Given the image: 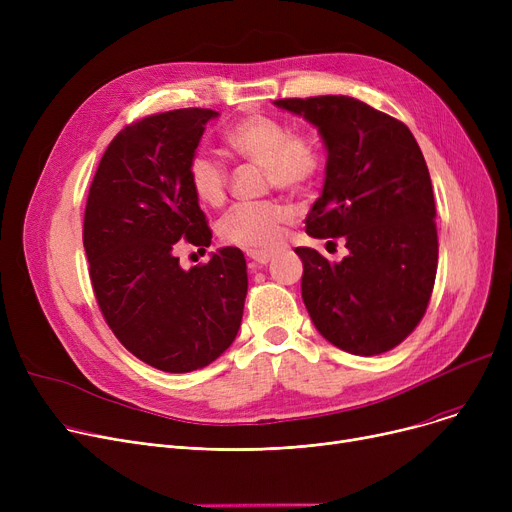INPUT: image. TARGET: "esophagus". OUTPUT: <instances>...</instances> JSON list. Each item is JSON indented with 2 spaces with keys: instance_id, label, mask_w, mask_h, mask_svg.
I'll return each instance as SVG.
<instances>
[{
  "instance_id": "obj_1",
  "label": "esophagus",
  "mask_w": 512,
  "mask_h": 512,
  "mask_svg": "<svg viewBox=\"0 0 512 512\" xmlns=\"http://www.w3.org/2000/svg\"><path fill=\"white\" fill-rule=\"evenodd\" d=\"M247 255H249V259H251L255 265H267V263H270V261L274 259L272 253H261V251H249Z\"/></svg>"
}]
</instances>
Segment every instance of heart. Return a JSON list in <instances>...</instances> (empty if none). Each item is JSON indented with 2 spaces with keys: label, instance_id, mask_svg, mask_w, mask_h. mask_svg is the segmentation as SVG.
<instances>
[{
  "label": "heart",
  "instance_id": "obj_1",
  "mask_svg": "<svg viewBox=\"0 0 512 512\" xmlns=\"http://www.w3.org/2000/svg\"><path fill=\"white\" fill-rule=\"evenodd\" d=\"M224 145L261 166L265 182L280 191L299 193L311 182L317 157L313 147L267 116H247L230 124L222 134ZM186 178L193 195L209 207H220L228 193V172L218 159L195 153L188 161ZM290 220V209L278 201L240 203L220 220V236L230 245L267 251L276 247Z\"/></svg>",
  "mask_w": 512,
  "mask_h": 512
}]
</instances>
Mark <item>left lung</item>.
<instances>
[{
    "instance_id": "1",
    "label": "left lung",
    "mask_w": 512,
    "mask_h": 512,
    "mask_svg": "<svg viewBox=\"0 0 512 512\" xmlns=\"http://www.w3.org/2000/svg\"><path fill=\"white\" fill-rule=\"evenodd\" d=\"M326 145V180L307 213L313 238L344 236L330 263L297 247L303 303L317 332L359 357L390 351L421 321L438 270L432 178L411 130L346 95L278 99Z\"/></svg>"
}]
</instances>
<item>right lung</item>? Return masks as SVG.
Returning a JSON list of instances; mask_svg holds the SVG:
<instances>
[{"label": "right lung", "instance_id": "obj_1", "mask_svg": "<svg viewBox=\"0 0 512 512\" xmlns=\"http://www.w3.org/2000/svg\"><path fill=\"white\" fill-rule=\"evenodd\" d=\"M201 107L143 118L120 130L95 172L83 245L99 309L147 365L195 371L234 342L249 288L240 249L222 247L182 270L178 240L203 249L211 230L186 178L205 124Z\"/></svg>", "mask_w": 512, "mask_h": 512}]
</instances>
